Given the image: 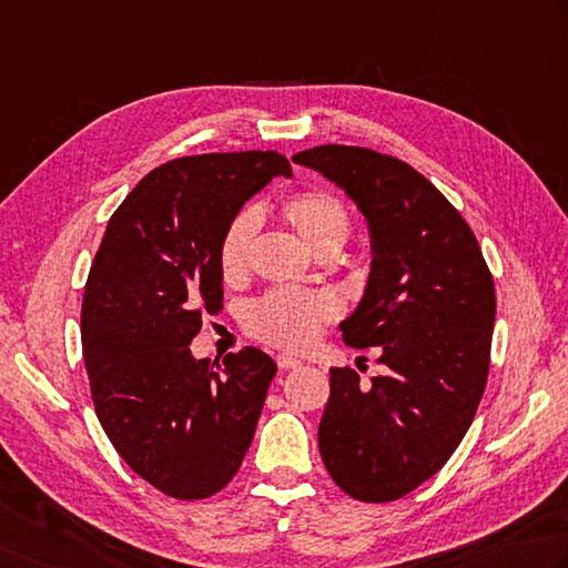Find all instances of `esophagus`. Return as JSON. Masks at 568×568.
I'll use <instances>...</instances> for the list:
<instances>
[{
	"label": "esophagus",
	"mask_w": 568,
	"mask_h": 568,
	"mask_svg": "<svg viewBox=\"0 0 568 568\" xmlns=\"http://www.w3.org/2000/svg\"><path fill=\"white\" fill-rule=\"evenodd\" d=\"M275 362H277V366H281L283 372H287V369H297V366L303 364V362H300L297 357H293V354H285V352H283V354H277Z\"/></svg>",
	"instance_id": "34e87169"
}]
</instances>
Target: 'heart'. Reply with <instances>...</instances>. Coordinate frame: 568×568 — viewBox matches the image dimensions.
Segmentation results:
<instances>
[{
    "mask_svg": "<svg viewBox=\"0 0 568 568\" xmlns=\"http://www.w3.org/2000/svg\"><path fill=\"white\" fill-rule=\"evenodd\" d=\"M283 216L297 236L317 253L337 251L352 231L347 204L327 189H305L283 204ZM261 229V216L253 206L236 211L219 241V273L226 283H241L251 271L253 239ZM337 315V303L329 295L277 287L255 300L246 313L251 335L273 347L305 349L317 339L322 327Z\"/></svg>",
    "mask_w": 568,
    "mask_h": 568,
    "instance_id": "b5f03b06",
    "label": "heart"
}]
</instances>
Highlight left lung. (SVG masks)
Wrapping results in <instances>:
<instances>
[{"mask_svg": "<svg viewBox=\"0 0 568 568\" xmlns=\"http://www.w3.org/2000/svg\"><path fill=\"white\" fill-rule=\"evenodd\" d=\"M295 164L347 192L369 224L372 273L342 322L349 347H382L369 384L329 369L317 440L325 468L362 503H392L448 463L480 404L495 285L473 229L414 166L366 148L320 144Z\"/></svg>", "mask_w": 568, "mask_h": 568, "instance_id": "left-lung-1", "label": "left lung"}]
</instances>
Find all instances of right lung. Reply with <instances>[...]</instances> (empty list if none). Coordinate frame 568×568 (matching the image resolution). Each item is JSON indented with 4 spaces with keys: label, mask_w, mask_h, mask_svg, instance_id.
<instances>
[{
    "label": "right lung",
    "mask_w": 568,
    "mask_h": 568,
    "mask_svg": "<svg viewBox=\"0 0 568 568\" xmlns=\"http://www.w3.org/2000/svg\"><path fill=\"white\" fill-rule=\"evenodd\" d=\"M291 162L273 150L172 160L108 221L81 310L85 372L120 458L176 499L216 495L239 473L268 386V354L194 359L202 315L224 300L219 241L231 216Z\"/></svg>",
    "instance_id": "right-lung-1"
}]
</instances>
